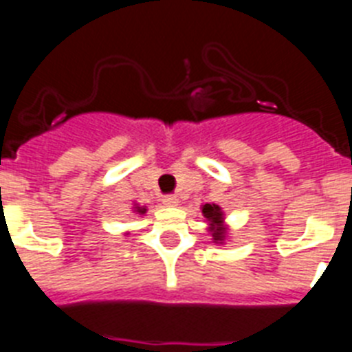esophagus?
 <instances>
[{
    "label": "esophagus",
    "mask_w": 352,
    "mask_h": 352,
    "mask_svg": "<svg viewBox=\"0 0 352 352\" xmlns=\"http://www.w3.org/2000/svg\"><path fill=\"white\" fill-rule=\"evenodd\" d=\"M162 203L166 204V206H178V197L176 195H166V197L162 199Z\"/></svg>",
    "instance_id": "esophagus-1"
}]
</instances>
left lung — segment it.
<instances>
[{"label": "left lung", "instance_id": "8db88e82", "mask_svg": "<svg viewBox=\"0 0 352 352\" xmlns=\"http://www.w3.org/2000/svg\"><path fill=\"white\" fill-rule=\"evenodd\" d=\"M203 217L208 220V231L213 236V243L223 245L227 238V227H226V214L219 204H203L201 206Z\"/></svg>", "mask_w": 352, "mask_h": 352}]
</instances>
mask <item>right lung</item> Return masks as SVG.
Here are the masks:
<instances>
[{"label":"right lung","mask_w":352,"mask_h":352,"mask_svg":"<svg viewBox=\"0 0 352 352\" xmlns=\"http://www.w3.org/2000/svg\"><path fill=\"white\" fill-rule=\"evenodd\" d=\"M132 211L133 213H139V214H144L146 211V206H139V204H133V208H132Z\"/></svg>","instance_id":"add662e5"}]
</instances>
